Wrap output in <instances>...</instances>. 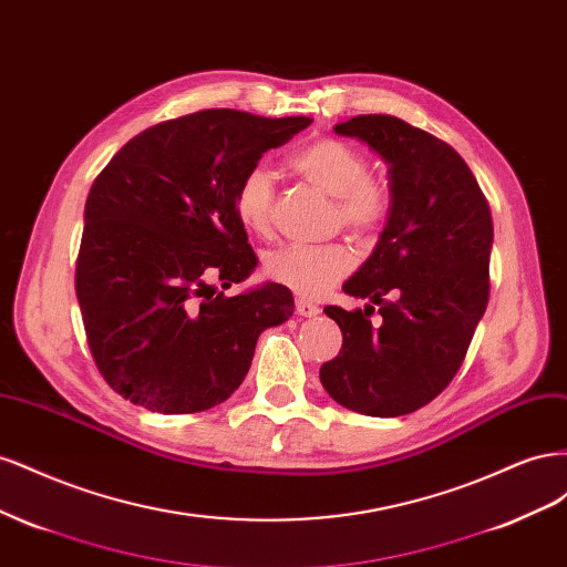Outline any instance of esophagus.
Instances as JSON below:
<instances>
[{
    "instance_id": "obj_1",
    "label": "esophagus",
    "mask_w": 567,
    "mask_h": 567,
    "mask_svg": "<svg viewBox=\"0 0 567 567\" xmlns=\"http://www.w3.org/2000/svg\"><path fill=\"white\" fill-rule=\"evenodd\" d=\"M296 312H298L300 317H317L321 310H319V305H315V302H310V300H305V298H298V300H296Z\"/></svg>"
}]
</instances>
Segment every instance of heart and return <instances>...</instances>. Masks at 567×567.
<instances>
[{"label":"heart","mask_w":567,"mask_h":567,"mask_svg":"<svg viewBox=\"0 0 567 567\" xmlns=\"http://www.w3.org/2000/svg\"><path fill=\"white\" fill-rule=\"evenodd\" d=\"M288 167L305 182L333 196V221L357 238L381 234L394 210L392 184L369 173V158L338 136H319L288 156ZM234 213L241 227L267 236L274 225V184L265 167H250L234 186ZM354 265L352 250L340 244H286L265 252V277L300 296H321Z\"/></svg>","instance_id":"1"}]
</instances>
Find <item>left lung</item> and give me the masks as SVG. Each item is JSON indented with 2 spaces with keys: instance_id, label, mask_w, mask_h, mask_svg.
Masks as SVG:
<instances>
[{
  "instance_id": "left-lung-1",
  "label": "left lung",
  "mask_w": 567,
  "mask_h": 567,
  "mask_svg": "<svg viewBox=\"0 0 567 567\" xmlns=\"http://www.w3.org/2000/svg\"><path fill=\"white\" fill-rule=\"evenodd\" d=\"M390 163L394 210L367 265L342 286L364 312L323 307L342 348L321 364L331 398L367 416H404L433 402L466 359L489 300L492 213L458 153L394 115L336 125ZM380 319L370 321L374 307Z\"/></svg>"
}]
</instances>
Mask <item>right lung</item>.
Segmentation results:
<instances>
[{
	"label": "right lung",
	"mask_w": 567,
	"mask_h": 567,
	"mask_svg": "<svg viewBox=\"0 0 567 567\" xmlns=\"http://www.w3.org/2000/svg\"><path fill=\"white\" fill-rule=\"evenodd\" d=\"M312 117L208 109L153 125L96 175L75 265L87 346L104 381L136 406L196 414L244 383L255 342L293 315L267 284L227 298L257 267L234 186Z\"/></svg>",
	"instance_id": "add662e5"
}]
</instances>
